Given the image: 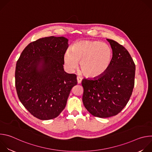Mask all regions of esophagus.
<instances>
[{"label":"esophagus","mask_w":152,"mask_h":152,"mask_svg":"<svg viewBox=\"0 0 152 152\" xmlns=\"http://www.w3.org/2000/svg\"><path fill=\"white\" fill-rule=\"evenodd\" d=\"M77 83L80 84L82 82V79L79 76H77Z\"/></svg>","instance_id":"34e87169"}]
</instances>
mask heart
<instances>
[{"label": "heart", "mask_w": 152, "mask_h": 152, "mask_svg": "<svg viewBox=\"0 0 152 152\" xmlns=\"http://www.w3.org/2000/svg\"><path fill=\"white\" fill-rule=\"evenodd\" d=\"M113 53L111 47L99 41L83 40L73 45L64 54V61L68 70L73 71L80 61L82 73L87 77L96 78L109 69Z\"/></svg>", "instance_id": "1"}]
</instances>
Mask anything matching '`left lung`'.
<instances>
[{
    "instance_id": "1",
    "label": "left lung",
    "mask_w": 152,
    "mask_h": 152,
    "mask_svg": "<svg viewBox=\"0 0 152 152\" xmlns=\"http://www.w3.org/2000/svg\"><path fill=\"white\" fill-rule=\"evenodd\" d=\"M113 50L109 69L101 76L83 79L82 101L93 115L107 118L118 114L127 104L134 87L135 65L128 51L113 39H106Z\"/></svg>"
}]
</instances>
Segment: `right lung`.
I'll return each instance as SVG.
<instances>
[{"mask_svg":"<svg viewBox=\"0 0 152 152\" xmlns=\"http://www.w3.org/2000/svg\"><path fill=\"white\" fill-rule=\"evenodd\" d=\"M69 39L45 37L25 48L15 67V87L19 100L34 117L42 120L57 117L67 104L76 76L64 70Z\"/></svg>","mask_w":152,"mask_h":152,"instance_id":"add662e5","label":"right lung"}]
</instances>
